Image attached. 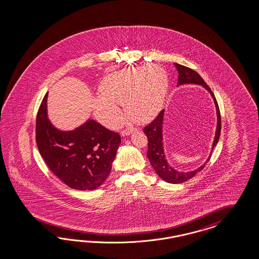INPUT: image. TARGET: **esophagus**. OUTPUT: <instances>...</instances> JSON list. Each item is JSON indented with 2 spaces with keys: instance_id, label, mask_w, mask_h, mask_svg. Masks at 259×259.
<instances>
[{
  "instance_id": "esophagus-1",
  "label": "esophagus",
  "mask_w": 259,
  "mask_h": 259,
  "mask_svg": "<svg viewBox=\"0 0 259 259\" xmlns=\"http://www.w3.org/2000/svg\"><path fill=\"white\" fill-rule=\"evenodd\" d=\"M135 130H136V129H135L134 127H128L127 129H125V130H124V131H122V132H121V136H122V137H126V136H129V135H131V134L133 133Z\"/></svg>"
}]
</instances>
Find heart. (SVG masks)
<instances>
[{"mask_svg": "<svg viewBox=\"0 0 259 259\" xmlns=\"http://www.w3.org/2000/svg\"><path fill=\"white\" fill-rule=\"evenodd\" d=\"M167 72L156 64L131 67L112 73L103 78L101 95L93 98L95 116L109 128H117L124 115L117 104H124L126 115L143 123L161 110L168 92Z\"/></svg>", "mask_w": 259, "mask_h": 259, "instance_id": "obj_1", "label": "heart"}]
</instances>
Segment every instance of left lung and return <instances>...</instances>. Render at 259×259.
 <instances>
[{
  "instance_id": "obj_1",
  "label": "left lung",
  "mask_w": 259,
  "mask_h": 259,
  "mask_svg": "<svg viewBox=\"0 0 259 259\" xmlns=\"http://www.w3.org/2000/svg\"><path fill=\"white\" fill-rule=\"evenodd\" d=\"M177 70L179 72V79H178V87H181L183 84H197L202 87L211 94L212 100L215 105L217 109V130L215 135L212 141V150L209 155L208 158L203 164L199 166L196 170L189 171V172H181L176 169H174L171 165L168 163V160L166 158L164 153V146H163V134H162V126H163V118H164V109L160 111V113L157 115V118H155L150 124L146 126L143 129V132L146 135L148 139V151H147V157L149 158L150 163L152 167L155 169L157 175L162 179L163 181L168 183L172 184H179L184 181H188L195 177L196 174L200 172L206 163L209 161L211 155H212V149L218 144L220 140V130H221V118H220V108L219 104L215 100V97L212 92L211 88L206 84L203 78L197 74L196 71L186 67L184 65H181L179 63H174Z\"/></svg>"
}]
</instances>
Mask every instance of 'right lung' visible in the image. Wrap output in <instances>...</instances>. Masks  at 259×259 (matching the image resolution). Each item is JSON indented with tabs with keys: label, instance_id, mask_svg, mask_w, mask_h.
<instances>
[{
	"label": "right lung",
	"instance_id": "obj_1",
	"mask_svg": "<svg viewBox=\"0 0 259 259\" xmlns=\"http://www.w3.org/2000/svg\"><path fill=\"white\" fill-rule=\"evenodd\" d=\"M47 94L36 121V142L49 169L70 188L90 191L100 187L109 176L121 142L120 136L94 119L73 130L63 131L49 120Z\"/></svg>",
	"mask_w": 259,
	"mask_h": 259
}]
</instances>
